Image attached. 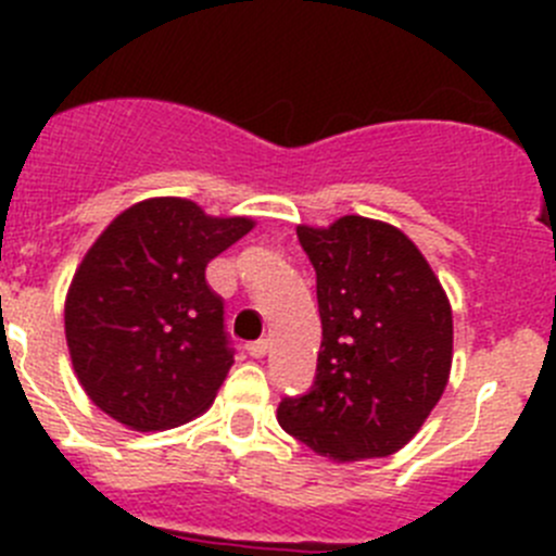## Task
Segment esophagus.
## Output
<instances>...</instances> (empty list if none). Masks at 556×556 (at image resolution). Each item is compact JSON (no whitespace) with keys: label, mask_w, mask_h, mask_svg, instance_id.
Listing matches in <instances>:
<instances>
[{"label":"esophagus","mask_w":556,"mask_h":556,"mask_svg":"<svg viewBox=\"0 0 556 556\" xmlns=\"http://www.w3.org/2000/svg\"><path fill=\"white\" fill-rule=\"evenodd\" d=\"M266 352H268L266 339H257V341H250V344H247V355H252V357H263Z\"/></svg>","instance_id":"34e87169"}]
</instances>
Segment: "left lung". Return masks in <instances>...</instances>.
Returning <instances> with one entry per match:
<instances>
[{
  "label": "left lung",
  "mask_w": 556,
  "mask_h": 556,
  "mask_svg": "<svg viewBox=\"0 0 556 556\" xmlns=\"http://www.w3.org/2000/svg\"><path fill=\"white\" fill-rule=\"evenodd\" d=\"M317 274L323 344L309 392L282 397L290 435L336 463L387 457L444 395L452 309L417 244L361 215L299 226Z\"/></svg>",
  "instance_id": "1"
}]
</instances>
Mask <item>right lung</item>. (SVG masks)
<instances>
[{"mask_svg":"<svg viewBox=\"0 0 556 556\" xmlns=\"http://www.w3.org/2000/svg\"><path fill=\"white\" fill-rule=\"evenodd\" d=\"M252 228L188 199L128 206L83 257L64 328L93 403L131 430H166L215 401L233 346L206 263Z\"/></svg>","mask_w":556,"mask_h":556,"instance_id":"right-lung-1","label":"right lung"}]
</instances>
